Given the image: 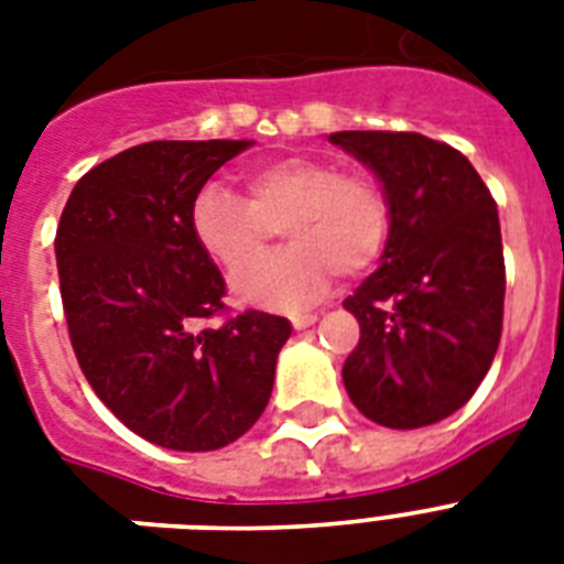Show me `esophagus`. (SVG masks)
Wrapping results in <instances>:
<instances>
[{
  "label": "esophagus",
  "instance_id": "1",
  "mask_svg": "<svg viewBox=\"0 0 564 564\" xmlns=\"http://www.w3.org/2000/svg\"><path fill=\"white\" fill-rule=\"evenodd\" d=\"M316 313H292L290 316V322H292V327H295V330H304V327H310V325H316Z\"/></svg>",
  "mask_w": 564,
  "mask_h": 564
}]
</instances>
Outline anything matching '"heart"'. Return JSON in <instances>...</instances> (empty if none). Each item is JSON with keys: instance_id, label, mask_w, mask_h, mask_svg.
<instances>
[{"instance_id": "heart-1", "label": "heart", "mask_w": 564, "mask_h": 564, "mask_svg": "<svg viewBox=\"0 0 564 564\" xmlns=\"http://www.w3.org/2000/svg\"><path fill=\"white\" fill-rule=\"evenodd\" d=\"M248 198L207 184L198 189L189 225L225 272L237 274L256 262L276 236L288 230L293 246L252 267L234 281L242 304L299 307L316 301L339 269L360 274L375 263L389 237V195L383 184L360 170L316 154H286L254 163L242 172Z\"/></svg>"}]
</instances>
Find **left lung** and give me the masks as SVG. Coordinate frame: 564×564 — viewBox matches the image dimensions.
<instances>
[{
    "instance_id": "1",
    "label": "left lung",
    "mask_w": 564,
    "mask_h": 564,
    "mask_svg": "<svg viewBox=\"0 0 564 564\" xmlns=\"http://www.w3.org/2000/svg\"><path fill=\"white\" fill-rule=\"evenodd\" d=\"M389 195L380 269L343 301L360 343L343 366L366 419L415 430L468 403L498 354L503 242L498 204L465 154L410 131H336Z\"/></svg>"
}]
</instances>
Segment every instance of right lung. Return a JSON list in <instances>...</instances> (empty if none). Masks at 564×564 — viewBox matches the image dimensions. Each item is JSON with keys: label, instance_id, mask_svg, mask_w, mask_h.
<instances>
[{"label": "right lung", "instance_id": "right-lung-1", "mask_svg": "<svg viewBox=\"0 0 564 564\" xmlns=\"http://www.w3.org/2000/svg\"><path fill=\"white\" fill-rule=\"evenodd\" d=\"M251 140H154L93 166L55 237L73 351L101 403L170 451H216L263 415L292 325L225 310L189 225L198 189Z\"/></svg>", "mask_w": 564, "mask_h": 564}]
</instances>
